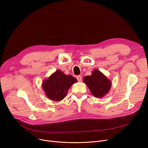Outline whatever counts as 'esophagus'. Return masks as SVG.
Returning <instances> with one entry per match:
<instances>
[{"instance_id":"esophagus-1","label":"esophagus","mask_w":148,"mask_h":148,"mask_svg":"<svg viewBox=\"0 0 148 148\" xmlns=\"http://www.w3.org/2000/svg\"><path fill=\"white\" fill-rule=\"evenodd\" d=\"M82 77L81 75L77 76V80H78L79 82H80V81L82 80Z\"/></svg>"}]
</instances>
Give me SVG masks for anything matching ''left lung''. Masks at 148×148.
<instances>
[{"instance_id":"left-lung-1","label":"left lung","mask_w":148,"mask_h":148,"mask_svg":"<svg viewBox=\"0 0 148 148\" xmlns=\"http://www.w3.org/2000/svg\"><path fill=\"white\" fill-rule=\"evenodd\" d=\"M83 82L94 97L99 98L104 97L111 86V82L98 69H94L91 75L84 77Z\"/></svg>"}]
</instances>
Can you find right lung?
<instances>
[{
	"mask_svg": "<svg viewBox=\"0 0 148 148\" xmlns=\"http://www.w3.org/2000/svg\"><path fill=\"white\" fill-rule=\"evenodd\" d=\"M77 79L73 76L65 75L60 70H57L42 83V88L46 95L51 100L60 101L65 98L67 92Z\"/></svg>",
	"mask_w": 148,
	"mask_h": 148,
	"instance_id": "1",
	"label": "right lung"
}]
</instances>
